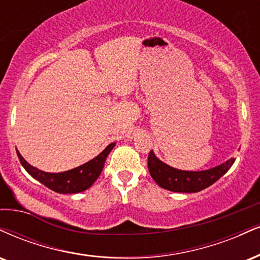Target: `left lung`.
Instances as JSON below:
<instances>
[{
	"label": "left lung",
	"mask_w": 260,
	"mask_h": 260,
	"mask_svg": "<svg viewBox=\"0 0 260 260\" xmlns=\"http://www.w3.org/2000/svg\"><path fill=\"white\" fill-rule=\"evenodd\" d=\"M234 162L235 158H230L211 170L198 172L181 171L158 160L151 150L148 157V168L152 179L157 183L158 186L166 190L174 192H198L211 186L220 177H223L230 170Z\"/></svg>",
	"instance_id": "1"
}]
</instances>
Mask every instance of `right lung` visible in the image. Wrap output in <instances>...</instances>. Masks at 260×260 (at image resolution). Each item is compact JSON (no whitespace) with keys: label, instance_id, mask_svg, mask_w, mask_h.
Listing matches in <instances>:
<instances>
[{"label":"right lung","instance_id":"add662e5","mask_svg":"<svg viewBox=\"0 0 260 260\" xmlns=\"http://www.w3.org/2000/svg\"><path fill=\"white\" fill-rule=\"evenodd\" d=\"M114 146L115 143L109 144L93 160L86 162V164L79 166V167L73 168L70 171L60 172V173H48V172L41 171L39 168L27 164L18 150L17 155L25 171L48 189L59 193H76L87 190L98 179L103 168H104L106 157L110 154L111 150L114 149Z\"/></svg>","mask_w":260,"mask_h":260}]
</instances>
